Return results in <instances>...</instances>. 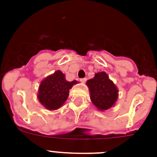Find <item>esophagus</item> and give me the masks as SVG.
Listing matches in <instances>:
<instances>
[{
  "mask_svg": "<svg viewBox=\"0 0 157 157\" xmlns=\"http://www.w3.org/2000/svg\"><path fill=\"white\" fill-rule=\"evenodd\" d=\"M86 80H87V79L85 78V77H84V78H81V79H80V81H81V82H82V83H85V82H86Z\"/></svg>",
  "mask_w": 157,
  "mask_h": 157,
  "instance_id": "esophagus-1",
  "label": "esophagus"
}]
</instances>
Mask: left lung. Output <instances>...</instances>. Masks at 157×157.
<instances>
[{
    "mask_svg": "<svg viewBox=\"0 0 157 157\" xmlns=\"http://www.w3.org/2000/svg\"><path fill=\"white\" fill-rule=\"evenodd\" d=\"M86 84L90 91L91 101L98 110L109 109L116 103L118 90L106 72L96 73L94 77L88 80Z\"/></svg>",
    "mask_w": 157,
    "mask_h": 157,
    "instance_id": "obj_1",
    "label": "left lung"
}]
</instances>
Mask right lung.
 <instances>
[{
    "instance_id": "obj_1",
    "label": "right lung",
    "mask_w": 157,
    "mask_h": 157,
    "mask_svg": "<svg viewBox=\"0 0 157 157\" xmlns=\"http://www.w3.org/2000/svg\"><path fill=\"white\" fill-rule=\"evenodd\" d=\"M76 81H67L61 71H56L53 75L43 80L39 87L38 99L49 110H56L63 104L69 95V90Z\"/></svg>"
}]
</instances>
